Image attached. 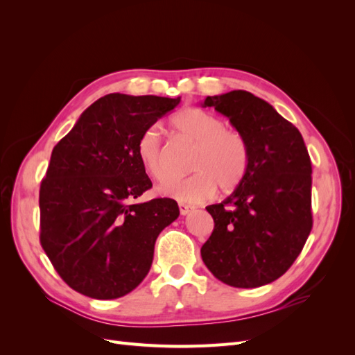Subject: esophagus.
I'll use <instances>...</instances> for the list:
<instances>
[{"label": "esophagus", "instance_id": "obj_1", "mask_svg": "<svg viewBox=\"0 0 355 355\" xmlns=\"http://www.w3.org/2000/svg\"><path fill=\"white\" fill-rule=\"evenodd\" d=\"M192 210H194V207L188 206V204H179V211H180L182 216H187V214L191 213Z\"/></svg>", "mask_w": 355, "mask_h": 355}]
</instances>
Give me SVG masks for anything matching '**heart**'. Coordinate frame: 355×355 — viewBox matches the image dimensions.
<instances>
[{"mask_svg": "<svg viewBox=\"0 0 355 355\" xmlns=\"http://www.w3.org/2000/svg\"><path fill=\"white\" fill-rule=\"evenodd\" d=\"M176 135L196 145L188 178L170 179L157 188L161 196L185 204H200L213 197L218 185L223 191L237 188L247 175L250 149L235 128L225 127L223 118L200 108H188L171 118ZM136 155L146 173L163 180L170 175L166 146L155 127L148 128L136 145Z\"/></svg>", "mask_w": 355, "mask_h": 355, "instance_id": "obj_1", "label": "heart"}]
</instances>
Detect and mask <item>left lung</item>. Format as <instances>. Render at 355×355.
Masks as SVG:
<instances>
[{"instance_id": "left-lung-1", "label": "left lung", "mask_w": 355, "mask_h": 355, "mask_svg": "<svg viewBox=\"0 0 355 355\" xmlns=\"http://www.w3.org/2000/svg\"><path fill=\"white\" fill-rule=\"evenodd\" d=\"M201 106L228 116L250 149L241 184L206 207L214 228L201 247L202 262L232 287L270 284L292 266L313 228V167L304 137L250 92L207 96Z\"/></svg>"}]
</instances>
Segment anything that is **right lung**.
I'll list each match as a JSON object with an SVG mask.
<instances>
[{"mask_svg": "<svg viewBox=\"0 0 355 355\" xmlns=\"http://www.w3.org/2000/svg\"><path fill=\"white\" fill-rule=\"evenodd\" d=\"M180 98L106 94L53 148L40 188V241L69 287L116 299L142 283L178 202H132L153 187L136 155L141 135Z\"/></svg>", "mask_w": 355, "mask_h": 355, "instance_id": "right-lung-1", "label": "right lung"}]
</instances>
